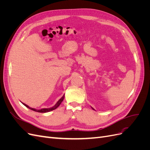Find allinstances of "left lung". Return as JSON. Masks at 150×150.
<instances>
[{
  "instance_id": "obj_1",
  "label": "left lung",
  "mask_w": 150,
  "mask_h": 150,
  "mask_svg": "<svg viewBox=\"0 0 150 150\" xmlns=\"http://www.w3.org/2000/svg\"><path fill=\"white\" fill-rule=\"evenodd\" d=\"M93 110H94V109H93Z\"/></svg>"
}]
</instances>
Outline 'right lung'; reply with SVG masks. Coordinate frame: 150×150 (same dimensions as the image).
<instances>
[{"mask_svg": "<svg viewBox=\"0 0 150 150\" xmlns=\"http://www.w3.org/2000/svg\"><path fill=\"white\" fill-rule=\"evenodd\" d=\"M64 95L59 99V101H57V103L53 107L50 108H43V109H41V110H35V109H34V108H30L29 106H28V105H27V104H24V103H22V104H23L25 106H26L27 108H28L29 109H30V110H33V111H36V112H49V111H52V110H56V109L59 106L60 104H61V103L62 102L63 99H64Z\"/></svg>", "mask_w": 150, "mask_h": 150, "instance_id": "add662e5", "label": "right lung"}]
</instances>
